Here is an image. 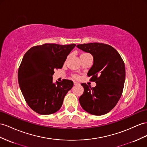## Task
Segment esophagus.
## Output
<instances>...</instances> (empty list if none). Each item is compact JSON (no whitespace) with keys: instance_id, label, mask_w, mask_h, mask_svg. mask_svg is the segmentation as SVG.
Returning a JSON list of instances; mask_svg holds the SVG:
<instances>
[{"instance_id":"obj_1","label":"esophagus","mask_w":147,"mask_h":147,"mask_svg":"<svg viewBox=\"0 0 147 147\" xmlns=\"http://www.w3.org/2000/svg\"><path fill=\"white\" fill-rule=\"evenodd\" d=\"M73 84H74V86H76V85H79V84H80V83H78V82H74Z\"/></svg>"}]
</instances>
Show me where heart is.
Returning <instances> with one entry per match:
<instances>
[{"label":"heart","mask_w":147,"mask_h":147,"mask_svg":"<svg viewBox=\"0 0 147 147\" xmlns=\"http://www.w3.org/2000/svg\"><path fill=\"white\" fill-rule=\"evenodd\" d=\"M89 54H88V53H83V54H82L81 56H80V57H82V56H86V55H88Z\"/></svg>","instance_id":"b5f03b06"}]
</instances>
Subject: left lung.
<instances>
[{
	"label": "left lung",
	"mask_w": 147,
	"mask_h": 147,
	"mask_svg": "<svg viewBox=\"0 0 147 147\" xmlns=\"http://www.w3.org/2000/svg\"><path fill=\"white\" fill-rule=\"evenodd\" d=\"M77 48L93 56V65L88 73L91 88L82 83L84 93L79 99L82 108L92 115H102L114 108L121 97L125 79V65L115 49L109 45L90 43L78 45Z\"/></svg>",
	"instance_id": "left-lung-1"
}]
</instances>
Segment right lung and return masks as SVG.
<instances>
[{"mask_svg": "<svg viewBox=\"0 0 147 147\" xmlns=\"http://www.w3.org/2000/svg\"><path fill=\"white\" fill-rule=\"evenodd\" d=\"M75 44L45 43L31 48L24 55L18 71L22 94L28 106L41 115L57 112L73 82H53L54 70L61 69Z\"/></svg>", "mask_w": 147, "mask_h": 147, "instance_id": "right-lung-1", "label": "right lung"}]
</instances>
